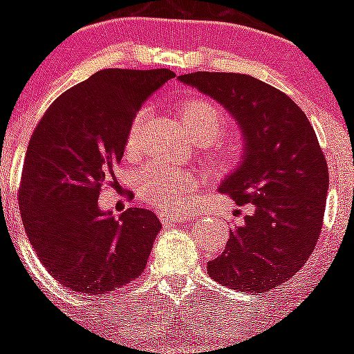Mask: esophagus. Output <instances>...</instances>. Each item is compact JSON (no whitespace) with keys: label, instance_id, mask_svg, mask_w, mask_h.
<instances>
[{"label":"esophagus","instance_id":"obj_1","mask_svg":"<svg viewBox=\"0 0 354 354\" xmlns=\"http://www.w3.org/2000/svg\"><path fill=\"white\" fill-rule=\"evenodd\" d=\"M159 218H161L162 223H170V221H174V223H180V221L189 220V214L180 211H162L161 214H159Z\"/></svg>","mask_w":354,"mask_h":354}]
</instances>
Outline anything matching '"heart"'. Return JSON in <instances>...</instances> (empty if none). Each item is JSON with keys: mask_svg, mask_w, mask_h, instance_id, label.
<instances>
[{"mask_svg": "<svg viewBox=\"0 0 354 354\" xmlns=\"http://www.w3.org/2000/svg\"><path fill=\"white\" fill-rule=\"evenodd\" d=\"M183 124L189 138L195 143L209 145L221 133L225 126V115L214 101L202 95H187L177 102ZM147 109H138L131 118L126 134L127 149H134L140 133L145 124ZM243 149L236 140H227L209 158V165L218 174H228L239 165ZM195 187V175L189 170L168 167V165H149L138 175V192L152 205L159 209H179L184 205L186 195Z\"/></svg>", "mask_w": 354, "mask_h": 354, "instance_id": "b5f03b06", "label": "heart"}]
</instances>
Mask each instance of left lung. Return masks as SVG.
Here are the masks:
<instances>
[{
	"mask_svg": "<svg viewBox=\"0 0 354 354\" xmlns=\"http://www.w3.org/2000/svg\"><path fill=\"white\" fill-rule=\"evenodd\" d=\"M179 80L223 104L246 142L243 162L220 192L252 212L209 261V277L241 292H268L301 270L321 236L330 174L314 127L290 97L246 74Z\"/></svg>",
	"mask_w": 354,
	"mask_h": 354,
	"instance_id": "left-lung-1",
	"label": "left lung"
}]
</instances>
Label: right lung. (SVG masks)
Here are the masks:
<instances>
[{
  "label": "right lung",
  "mask_w": 354,
  "mask_h": 354,
  "mask_svg": "<svg viewBox=\"0 0 354 354\" xmlns=\"http://www.w3.org/2000/svg\"><path fill=\"white\" fill-rule=\"evenodd\" d=\"M171 77L170 68L95 72L62 93L31 134L19 183L24 230L44 268L76 292H111L145 270L158 216L131 207L117 220L97 200L102 184L117 186L131 118Z\"/></svg>",
  "instance_id": "1"
}]
</instances>
